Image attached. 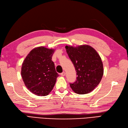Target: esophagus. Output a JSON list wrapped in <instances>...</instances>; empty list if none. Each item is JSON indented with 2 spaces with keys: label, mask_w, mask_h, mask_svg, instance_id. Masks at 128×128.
<instances>
[{
  "label": "esophagus",
  "mask_w": 128,
  "mask_h": 128,
  "mask_svg": "<svg viewBox=\"0 0 128 128\" xmlns=\"http://www.w3.org/2000/svg\"><path fill=\"white\" fill-rule=\"evenodd\" d=\"M60 75H61V76H64L65 75V72H64V71H63V72L60 74Z\"/></svg>",
  "instance_id": "obj_1"
}]
</instances>
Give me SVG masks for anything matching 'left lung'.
Segmentation results:
<instances>
[{
    "mask_svg": "<svg viewBox=\"0 0 128 128\" xmlns=\"http://www.w3.org/2000/svg\"><path fill=\"white\" fill-rule=\"evenodd\" d=\"M69 57L75 68L77 80L70 87L78 94L93 91L99 84L104 75L102 62L96 50L88 44L76 47L65 46Z\"/></svg>",
    "mask_w": 128,
    "mask_h": 128,
    "instance_id": "left-lung-1",
    "label": "left lung"
}]
</instances>
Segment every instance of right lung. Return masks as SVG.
Listing matches in <instances>:
<instances>
[{"label": "right lung", "instance_id": "add662e5", "mask_svg": "<svg viewBox=\"0 0 128 128\" xmlns=\"http://www.w3.org/2000/svg\"><path fill=\"white\" fill-rule=\"evenodd\" d=\"M55 49L40 46L32 49L21 68L23 81L28 90L38 96H46L53 90L58 76L52 60Z\"/></svg>", "mask_w": 128, "mask_h": 128}]
</instances>
